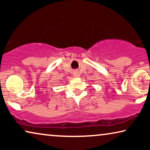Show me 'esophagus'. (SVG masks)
<instances>
[{
	"instance_id": "esophagus-1",
	"label": "esophagus",
	"mask_w": 150,
	"mask_h": 150,
	"mask_svg": "<svg viewBox=\"0 0 150 150\" xmlns=\"http://www.w3.org/2000/svg\"><path fill=\"white\" fill-rule=\"evenodd\" d=\"M73 76H74L75 77H79V76H80V73H79V71H74V72H73Z\"/></svg>"
}]
</instances>
